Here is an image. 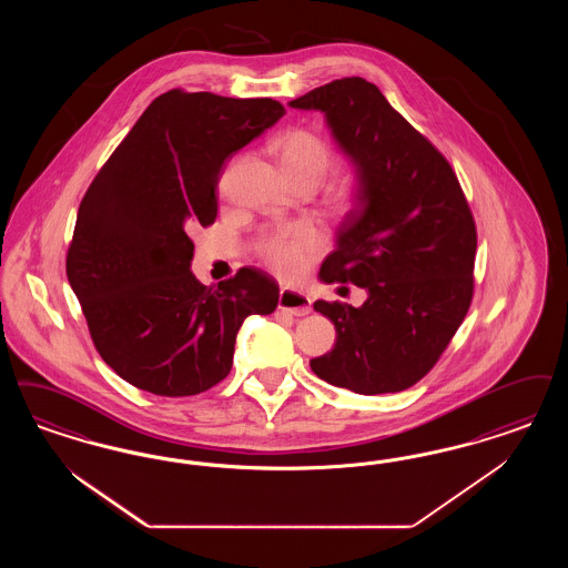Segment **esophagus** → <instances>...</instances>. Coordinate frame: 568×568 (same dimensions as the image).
<instances>
[{
	"label": "esophagus",
	"instance_id": "1",
	"mask_svg": "<svg viewBox=\"0 0 568 568\" xmlns=\"http://www.w3.org/2000/svg\"><path fill=\"white\" fill-rule=\"evenodd\" d=\"M278 308L287 311L294 317H306L311 315V297L295 290H281L278 292Z\"/></svg>",
	"mask_w": 568,
	"mask_h": 568
}]
</instances>
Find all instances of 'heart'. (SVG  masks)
<instances>
[{
	"mask_svg": "<svg viewBox=\"0 0 568 568\" xmlns=\"http://www.w3.org/2000/svg\"><path fill=\"white\" fill-rule=\"evenodd\" d=\"M283 173L290 182H321L332 164V148L327 141L308 129H290L276 136L271 145ZM359 182L353 173H346L336 185V199L351 203L357 196ZM323 247L321 234L308 224L278 227L266 234L257 251L264 264L281 278L294 281L306 273L311 260Z\"/></svg>",
	"mask_w": 568,
	"mask_h": 568,
	"instance_id": "1",
	"label": "heart"
}]
</instances>
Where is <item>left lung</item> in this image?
I'll list each match as a JSON object with an SVG mask.
<instances>
[{
    "label": "left lung",
    "instance_id": "1",
    "mask_svg": "<svg viewBox=\"0 0 568 568\" xmlns=\"http://www.w3.org/2000/svg\"><path fill=\"white\" fill-rule=\"evenodd\" d=\"M290 108L325 115L359 182L318 278L364 287L367 300L359 308L315 302L336 344L311 367L359 395L404 390L432 369L469 311L477 247L469 204L448 160L364 78L334 80Z\"/></svg>",
    "mask_w": 568,
    "mask_h": 568
}]
</instances>
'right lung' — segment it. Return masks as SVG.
I'll use <instances>...</instances> for the list:
<instances>
[{
    "instance_id": "obj_1",
    "label": "right lung",
    "mask_w": 568,
    "mask_h": 568,
    "mask_svg": "<svg viewBox=\"0 0 568 568\" xmlns=\"http://www.w3.org/2000/svg\"><path fill=\"white\" fill-rule=\"evenodd\" d=\"M274 99L164 92L87 190L68 251V278L103 362L126 383L185 397L230 374L250 315H271L273 276L241 268L206 287L190 271L187 232L217 215L224 164L278 122Z\"/></svg>"
}]
</instances>
